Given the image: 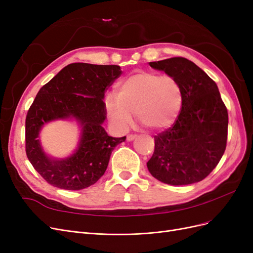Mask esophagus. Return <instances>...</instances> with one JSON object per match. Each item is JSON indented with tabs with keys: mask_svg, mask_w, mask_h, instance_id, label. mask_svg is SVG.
<instances>
[{
	"mask_svg": "<svg viewBox=\"0 0 253 253\" xmlns=\"http://www.w3.org/2000/svg\"><path fill=\"white\" fill-rule=\"evenodd\" d=\"M136 138V135H134V134H128L127 136H126V140L127 141H132V140H134Z\"/></svg>",
	"mask_w": 253,
	"mask_h": 253,
	"instance_id": "obj_1",
	"label": "esophagus"
}]
</instances>
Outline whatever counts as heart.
Here are the masks:
<instances>
[{
  "instance_id": "heart-1",
  "label": "heart",
  "mask_w": 253,
  "mask_h": 253,
  "mask_svg": "<svg viewBox=\"0 0 253 253\" xmlns=\"http://www.w3.org/2000/svg\"><path fill=\"white\" fill-rule=\"evenodd\" d=\"M181 104L178 81L170 75L152 72H140L121 80L116 96L110 94L104 99L108 118L121 131L131 125L134 112L148 128H166L177 118Z\"/></svg>"
}]
</instances>
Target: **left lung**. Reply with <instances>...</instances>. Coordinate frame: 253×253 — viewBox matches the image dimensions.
Returning <instances> with one entry per match:
<instances>
[{
	"label": "left lung",
	"mask_w": 253,
	"mask_h": 253,
	"mask_svg": "<svg viewBox=\"0 0 253 253\" xmlns=\"http://www.w3.org/2000/svg\"><path fill=\"white\" fill-rule=\"evenodd\" d=\"M149 64L178 81L182 104L173 126L154 136L155 149L147 163L148 170L153 177L172 186L201 181L217 166L226 150L228 112L218 87L186 58Z\"/></svg>",
	"instance_id": "8db88e82"
}]
</instances>
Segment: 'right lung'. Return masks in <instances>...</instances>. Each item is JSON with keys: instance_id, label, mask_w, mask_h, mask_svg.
Instances as JSON below:
<instances>
[{"instance_id": "1", "label": "right lung", "mask_w": 253, "mask_h": 253, "mask_svg": "<svg viewBox=\"0 0 253 253\" xmlns=\"http://www.w3.org/2000/svg\"><path fill=\"white\" fill-rule=\"evenodd\" d=\"M120 75L118 65L72 63L37 94L25 121L26 155L51 186L81 190L94 185L104 174L115 147L126 140V136H109L102 126L106 118L104 93ZM60 119H75L82 136L73 154L58 160L42 151L39 135L44 124Z\"/></svg>"}]
</instances>
